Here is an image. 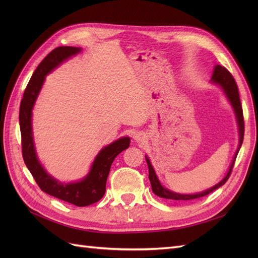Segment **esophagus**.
Wrapping results in <instances>:
<instances>
[{
  "instance_id": "34e87169",
  "label": "esophagus",
  "mask_w": 258,
  "mask_h": 258,
  "mask_svg": "<svg viewBox=\"0 0 258 258\" xmlns=\"http://www.w3.org/2000/svg\"><path fill=\"white\" fill-rule=\"evenodd\" d=\"M135 140L137 142H143L145 140V136L141 134V132H138V134L135 135Z\"/></svg>"
}]
</instances>
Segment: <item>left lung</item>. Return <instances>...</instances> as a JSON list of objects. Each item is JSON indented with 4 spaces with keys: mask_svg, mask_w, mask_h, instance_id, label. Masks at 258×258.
Segmentation results:
<instances>
[{
    "mask_svg": "<svg viewBox=\"0 0 258 258\" xmlns=\"http://www.w3.org/2000/svg\"><path fill=\"white\" fill-rule=\"evenodd\" d=\"M213 83L220 85L221 87L223 88L224 92L226 93V96H227L228 100L230 101V103L233 107V110H235L236 116H237V120H238V124H239V135H240V143H239V147L237 150V153L235 155V158H233L232 162H231V166L229 168V171L227 175H226L222 181L216 184L215 186H213L212 188H210L206 191H202L199 194H195V195H181V194H176L173 191H170L167 188L163 187L160 182L158 181L157 176L155 174V171L151 165V161L146 157V162H147V166H148V178H150V182L152 185V189L153 192L155 195H157V196L161 197V198H166V199H170V200H191V199H197L200 197H204L209 195L210 192H212L213 190L217 189L218 187H221L222 185H224L226 182H227V179L229 178L230 174H231V171L233 166H235V161L237 158V155L240 151V147L242 145V142H243V137H244V118H243V111H242V105H241V101H240V96H239V90H238V86L237 83L233 79V76L231 75V73L228 71L227 69L222 67V66H216L214 68V72H213V76L212 79H211Z\"/></svg>",
    "mask_w": 258,
    "mask_h": 258,
    "instance_id": "8db88e82",
    "label": "left lung"
}]
</instances>
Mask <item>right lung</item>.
<instances>
[{
    "label": "right lung",
    "instance_id": "right-lung-1",
    "mask_svg": "<svg viewBox=\"0 0 258 258\" xmlns=\"http://www.w3.org/2000/svg\"><path fill=\"white\" fill-rule=\"evenodd\" d=\"M79 47L61 46L54 48L46 56L31 77L23 97L19 110V124L21 132L22 157L29 171L35 179L40 188L50 196L63 200L77 207H86L95 204L103 197L107 175L115 157L123 150L129 147L130 139L121 138L104 147L93 161L89 174L83 181L71 184H62L45 172L40 165L34 150L31 116L32 107L44 83L45 76L51 70L58 67L62 61L80 52Z\"/></svg>",
    "mask_w": 258,
    "mask_h": 258
}]
</instances>
